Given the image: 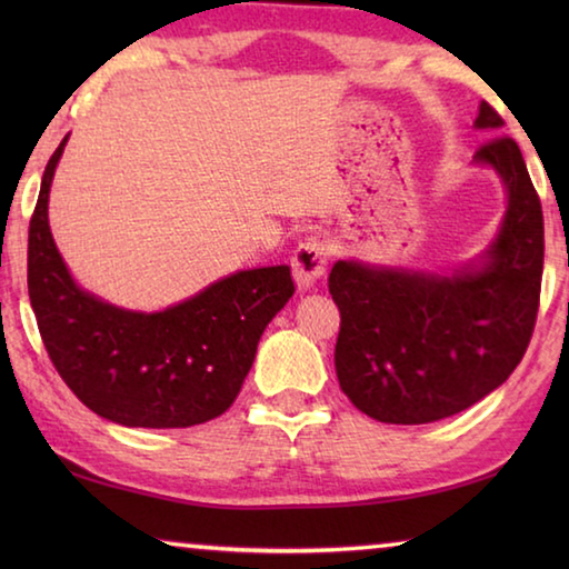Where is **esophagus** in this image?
<instances>
[{
  "instance_id": "obj_1",
  "label": "esophagus",
  "mask_w": 569,
  "mask_h": 569,
  "mask_svg": "<svg viewBox=\"0 0 569 569\" xmlns=\"http://www.w3.org/2000/svg\"><path fill=\"white\" fill-rule=\"evenodd\" d=\"M291 266L296 283L301 288H311L326 273V266H329V248H326V243L319 238H308L293 250Z\"/></svg>"
}]
</instances>
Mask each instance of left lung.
Masks as SVG:
<instances>
[{"label":"left lung","instance_id":"8db88e82","mask_svg":"<svg viewBox=\"0 0 569 569\" xmlns=\"http://www.w3.org/2000/svg\"><path fill=\"white\" fill-rule=\"evenodd\" d=\"M505 124L481 102L477 128ZM507 186L487 263L455 276L339 261L329 291L341 311L336 377L366 417L429 423L469 409L509 379L532 339L545 263L542 203L522 152L495 134L475 152Z\"/></svg>","mask_w":569,"mask_h":569}]
</instances>
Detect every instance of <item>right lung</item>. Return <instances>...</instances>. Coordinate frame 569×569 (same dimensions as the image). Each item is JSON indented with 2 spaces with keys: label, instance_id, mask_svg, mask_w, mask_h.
I'll return each mask as SVG.
<instances>
[{
  "label": "right lung",
  "instance_id": "add662e5",
  "mask_svg": "<svg viewBox=\"0 0 569 569\" xmlns=\"http://www.w3.org/2000/svg\"><path fill=\"white\" fill-rule=\"evenodd\" d=\"M64 142L44 168L27 246L30 303L57 373L84 407L124 427L180 429L220 417L266 326L296 291L291 268L233 273L160 313L122 311L80 291L47 223Z\"/></svg>",
  "mask_w": 569,
  "mask_h": 569
}]
</instances>
